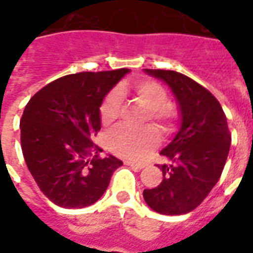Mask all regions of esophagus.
Instances as JSON below:
<instances>
[{
	"mask_svg": "<svg viewBox=\"0 0 253 253\" xmlns=\"http://www.w3.org/2000/svg\"><path fill=\"white\" fill-rule=\"evenodd\" d=\"M125 164H126V166H128V167H132V168H135V169H142V168H144V167H146V164H143V163L128 162V160H127V162H125Z\"/></svg>",
	"mask_w": 253,
	"mask_h": 253,
	"instance_id": "obj_1",
	"label": "esophagus"
}]
</instances>
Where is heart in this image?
I'll list each match as a JSON object with an SVG mask.
<instances>
[{"label": "heart", "mask_w": 253, "mask_h": 253, "mask_svg": "<svg viewBox=\"0 0 253 253\" xmlns=\"http://www.w3.org/2000/svg\"><path fill=\"white\" fill-rule=\"evenodd\" d=\"M122 90H113L103 101L99 114L103 125H111L118 118ZM135 95L142 106L150 111V117L156 122L168 125L173 113L168 107V93L164 87L154 81H142L135 86ZM160 142L158 130L146 127L142 130H132L128 127H118L109 136V148L115 155L130 160H142L156 148Z\"/></svg>", "instance_id": "obj_1"}]
</instances>
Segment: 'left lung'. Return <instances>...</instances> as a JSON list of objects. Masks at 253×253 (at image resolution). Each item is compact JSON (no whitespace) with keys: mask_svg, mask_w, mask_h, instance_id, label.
Returning <instances> with one entry per match:
<instances>
[{"mask_svg":"<svg viewBox=\"0 0 253 253\" xmlns=\"http://www.w3.org/2000/svg\"><path fill=\"white\" fill-rule=\"evenodd\" d=\"M144 72L169 86L180 128L160 151L169 160L158 166L164 178L156 188L144 189L143 198L159 214H186L200 206L222 174L231 144L227 118L218 99L188 76L163 69Z\"/></svg>","mask_w":253,"mask_h":253,"instance_id":"obj_1","label":"left lung"}]
</instances>
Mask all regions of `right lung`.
I'll list each match as a JSON object with an SVG mask.
<instances>
[{
    "label": "right lung",
    "instance_id": "add662e5",
    "mask_svg": "<svg viewBox=\"0 0 253 253\" xmlns=\"http://www.w3.org/2000/svg\"><path fill=\"white\" fill-rule=\"evenodd\" d=\"M130 72H81L57 79L38 91L21 118L26 166L43 194L65 209L95 204L113 172L122 166L91 142L101 128L99 107L107 93Z\"/></svg>",
    "mask_w": 253,
    "mask_h": 253
}]
</instances>
